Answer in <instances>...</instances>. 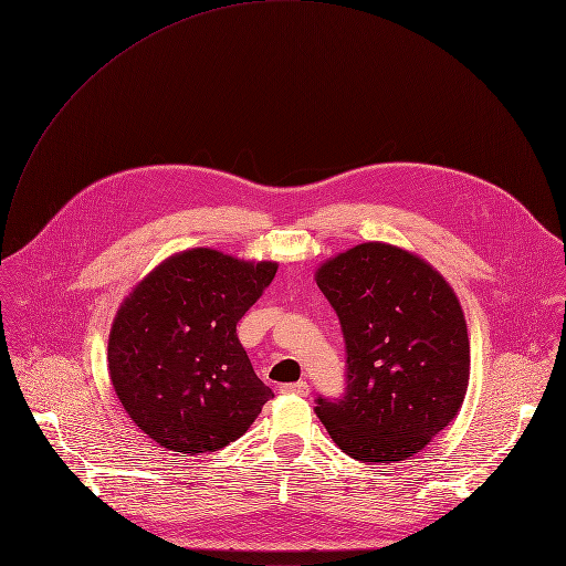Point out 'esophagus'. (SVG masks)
Listing matches in <instances>:
<instances>
[{
	"mask_svg": "<svg viewBox=\"0 0 566 566\" xmlns=\"http://www.w3.org/2000/svg\"><path fill=\"white\" fill-rule=\"evenodd\" d=\"M282 394H293V396H308V385L302 380V382H291V385H282L280 387Z\"/></svg>",
	"mask_w": 566,
	"mask_h": 566,
	"instance_id": "esophagus-1",
	"label": "esophagus"
}]
</instances>
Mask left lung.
<instances>
[{"instance_id":"8db88e82","label":"left lung","mask_w":566,"mask_h":566,"mask_svg":"<svg viewBox=\"0 0 566 566\" xmlns=\"http://www.w3.org/2000/svg\"><path fill=\"white\" fill-rule=\"evenodd\" d=\"M346 348L339 398L317 396L333 442L361 462L422 451L464 402L469 335L447 280L418 255L366 242L319 266Z\"/></svg>"}]
</instances>
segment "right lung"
Returning a JSON list of instances; mask_svg holds the SVG:
<instances>
[{
  "label": "right lung",
  "mask_w": 566,
  "mask_h": 566,
  "mask_svg": "<svg viewBox=\"0 0 566 566\" xmlns=\"http://www.w3.org/2000/svg\"><path fill=\"white\" fill-rule=\"evenodd\" d=\"M275 273V262L193 249L159 264L119 306L108 337L111 382L161 449L218 451L273 398L235 328Z\"/></svg>",
  "instance_id": "1"
}]
</instances>
